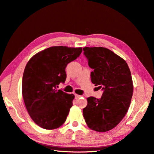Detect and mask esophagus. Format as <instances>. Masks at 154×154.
<instances>
[{"instance_id": "obj_1", "label": "esophagus", "mask_w": 154, "mask_h": 154, "mask_svg": "<svg viewBox=\"0 0 154 154\" xmlns=\"http://www.w3.org/2000/svg\"><path fill=\"white\" fill-rule=\"evenodd\" d=\"M75 98L76 99H78V98H79L81 97V96L79 95V94H75Z\"/></svg>"}]
</instances>
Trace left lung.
<instances>
[{
    "instance_id": "8db88e82",
    "label": "left lung",
    "mask_w": 154,
    "mask_h": 154,
    "mask_svg": "<svg viewBox=\"0 0 154 154\" xmlns=\"http://www.w3.org/2000/svg\"><path fill=\"white\" fill-rule=\"evenodd\" d=\"M91 81L103 91L100 99L87 98L83 117L91 129L104 133L113 129L125 116L133 93L131 73L126 61L110 50L85 47Z\"/></svg>"
}]
</instances>
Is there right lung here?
I'll return each instance as SVG.
<instances>
[{"instance_id": "obj_1", "label": "right lung", "mask_w": 154, "mask_h": 154, "mask_svg": "<svg viewBox=\"0 0 154 154\" xmlns=\"http://www.w3.org/2000/svg\"><path fill=\"white\" fill-rule=\"evenodd\" d=\"M82 48L52 46L37 53L25 67L21 91L28 113L38 126L53 130L65 123L75 96L57 90L66 79V67Z\"/></svg>"}]
</instances>
